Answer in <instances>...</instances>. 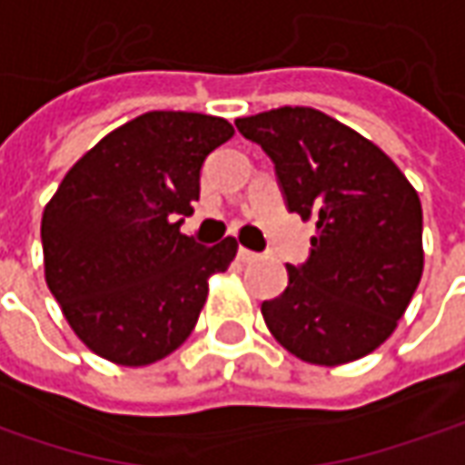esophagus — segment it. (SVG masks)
<instances>
[{
  "label": "esophagus",
  "mask_w": 465,
  "mask_h": 465,
  "mask_svg": "<svg viewBox=\"0 0 465 465\" xmlns=\"http://www.w3.org/2000/svg\"><path fill=\"white\" fill-rule=\"evenodd\" d=\"M239 260H242V262H257V260H260V254L250 252V250H244V247H239Z\"/></svg>",
  "instance_id": "34e87169"
}]
</instances>
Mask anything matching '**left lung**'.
<instances>
[{"label": "left lung", "mask_w": 465, "mask_h": 465, "mask_svg": "<svg viewBox=\"0 0 465 465\" xmlns=\"http://www.w3.org/2000/svg\"><path fill=\"white\" fill-rule=\"evenodd\" d=\"M275 166L286 208L317 221L307 262L262 302L275 341L335 367L372 353L403 317L424 271L421 203L393 161L328 114L283 106L236 119Z\"/></svg>", "instance_id": "left-lung-1"}]
</instances>
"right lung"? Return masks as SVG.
Returning a JSON list of instances; mask_svg holds the SVG:
<instances>
[{"instance_id":"right-lung-1","label":"right lung","mask_w":465,"mask_h":465,"mask_svg":"<svg viewBox=\"0 0 465 465\" xmlns=\"http://www.w3.org/2000/svg\"><path fill=\"white\" fill-rule=\"evenodd\" d=\"M233 134L221 116L148 112L85 153L44 211L46 283L93 353L145 367L176 351L236 239L197 244L179 232L200 197L205 158Z\"/></svg>"}]
</instances>
